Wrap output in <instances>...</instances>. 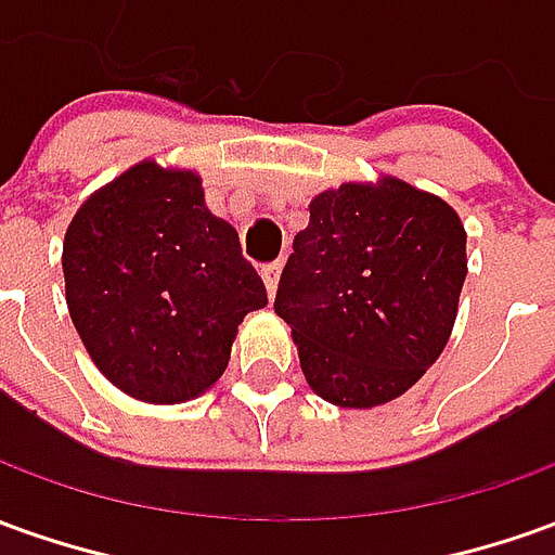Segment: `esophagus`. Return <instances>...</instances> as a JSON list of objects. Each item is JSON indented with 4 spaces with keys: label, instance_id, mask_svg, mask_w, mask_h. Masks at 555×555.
Listing matches in <instances>:
<instances>
[{
    "label": "esophagus",
    "instance_id": "1",
    "mask_svg": "<svg viewBox=\"0 0 555 555\" xmlns=\"http://www.w3.org/2000/svg\"><path fill=\"white\" fill-rule=\"evenodd\" d=\"M279 273H282V261H273V264H264V267H261V279H264L267 294H270V297L276 294Z\"/></svg>",
    "mask_w": 555,
    "mask_h": 555
}]
</instances>
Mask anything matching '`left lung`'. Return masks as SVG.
<instances>
[{
	"instance_id": "8db88e82",
	"label": "left lung",
	"mask_w": 555,
	"mask_h": 555,
	"mask_svg": "<svg viewBox=\"0 0 555 555\" xmlns=\"http://www.w3.org/2000/svg\"><path fill=\"white\" fill-rule=\"evenodd\" d=\"M463 282L466 231L444 201L402 180L345 183L309 204L273 309L318 397L372 409L439 360Z\"/></svg>"
}]
</instances>
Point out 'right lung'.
<instances>
[{
  "label": "right lung",
  "mask_w": 555,
  "mask_h": 555,
  "mask_svg": "<svg viewBox=\"0 0 555 555\" xmlns=\"http://www.w3.org/2000/svg\"><path fill=\"white\" fill-rule=\"evenodd\" d=\"M65 300L89 358L143 402L204 393L267 288L237 231L189 170L143 162L95 192L65 231Z\"/></svg>",
  "instance_id": "add662e5"
}]
</instances>
